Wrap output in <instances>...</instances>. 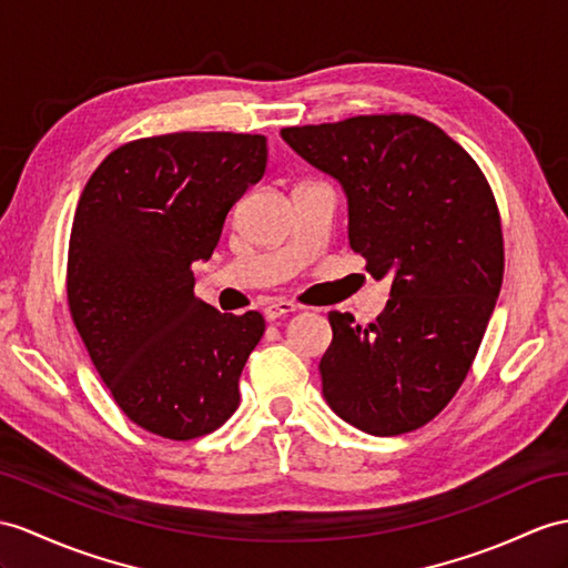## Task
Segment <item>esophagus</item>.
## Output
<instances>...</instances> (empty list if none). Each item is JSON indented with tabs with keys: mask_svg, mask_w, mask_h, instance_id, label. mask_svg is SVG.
<instances>
[{
	"mask_svg": "<svg viewBox=\"0 0 568 568\" xmlns=\"http://www.w3.org/2000/svg\"><path fill=\"white\" fill-rule=\"evenodd\" d=\"M296 311V306L292 301H272V303H267L265 306V317L267 321H276V317H282V315H288V313H294Z\"/></svg>",
	"mask_w": 568,
	"mask_h": 568,
	"instance_id": "34e87169",
	"label": "esophagus"
}]
</instances>
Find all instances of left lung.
Masks as SVG:
<instances>
[{
  "label": "left lung",
  "instance_id": "obj_1",
  "mask_svg": "<svg viewBox=\"0 0 568 568\" xmlns=\"http://www.w3.org/2000/svg\"><path fill=\"white\" fill-rule=\"evenodd\" d=\"M282 140L342 185L349 245L393 276L376 323L329 311L321 358L332 412L373 436L432 422L458 393L504 282L501 216L487 178L417 115H358L284 128Z\"/></svg>",
  "mask_w": 568,
  "mask_h": 568
}]
</instances>
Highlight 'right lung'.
Returning a JSON list of instances; mask_svg holds the SVG:
<instances>
[{
	"label": "right lung",
	"instance_id": "1",
	"mask_svg": "<svg viewBox=\"0 0 568 568\" xmlns=\"http://www.w3.org/2000/svg\"><path fill=\"white\" fill-rule=\"evenodd\" d=\"M265 165L262 134L173 132L118 146L81 192L69 313L118 407L151 434H212L241 403L265 317L200 301L192 262L212 257L231 206Z\"/></svg>",
	"mask_w": 568,
	"mask_h": 568
}]
</instances>
